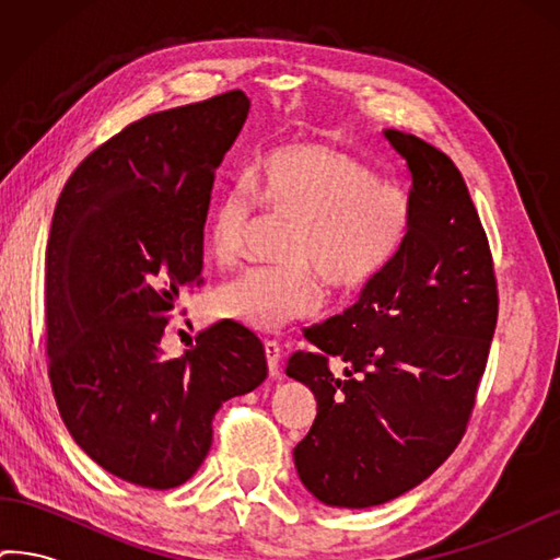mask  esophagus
Listing matches in <instances>:
<instances>
[{
	"label": "esophagus",
	"mask_w": 560,
	"mask_h": 560,
	"mask_svg": "<svg viewBox=\"0 0 560 560\" xmlns=\"http://www.w3.org/2000/svg\"><path fill=\"white\" fill-rule=\"evenodd\" d=\"M264 352H266V362H268V376L280 378L282 376V366H280L282 350H280V346L276 341H266Z\"/></svg>",
	"instance_id": "34e87169"
}]
</instances>
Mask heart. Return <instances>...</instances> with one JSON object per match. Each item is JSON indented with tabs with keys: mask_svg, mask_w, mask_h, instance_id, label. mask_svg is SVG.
Instances as JSON below:
<instances>
[{
	"mask_svg": "<svg viewBox=\"0 0 560 560\" xmlns=\"http://www.w3.org/2000/svg\"><path fill=\"white\" fill-rule=\"evenodd\" d=\"M266 217L292 229L280 252L282 268H252L217 284L206 315L254 331H276L322 308L327 282L334 292L360 290L395 257L411 224V202L397 186L343 151L322 144L280 147L254 167L247 189L235 186L214 202L206 229L208 257L238 264Z\"/></svg>",
	"mask_w": 560,
	"mask_h": 560,
	"instance_id": "1",
	"label": "heart"
}]
</instances>
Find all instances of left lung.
Here are the masks:
<instances>
[{"label":"left lung","instance_id":"1","mask_svg":"<svg viewBox=\"0 0 560 560\" xmlns=\"http://www.w3.org/2000/svg\"><path fill=\"white\" fill-rule=\"evenodd\" d=\"M383 138L411 175L409 231L354 306L306 329L317 352L284 369L317 399L294 448L299 479L346 510L404 495L455 451L498 322L493 259L460 171L416 135Z\"/></svg>","mask_w":560,"mask_h":560}]
</instances>
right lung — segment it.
<instances>
[{
	"instance_id": "1",
	"label": "right lung",
	"mask_w": 560,
	"mask_h": 560,
	"mask_svg": "<svg viewBox=\"0 0 560 560\" xmlns=\"http://www.w3.org/2000/svg\"><path fill=\"white\" fill-rule=\"evenodd\" d=\"M249 112L243 91L140 118L81 161L46 249L48 376L65 428L114 477L167 490L212 446L226 399L266 378L254 334L214 325L182 358L161 338L200 282L214 171Z\"/></svg>"
}]
</instances>
